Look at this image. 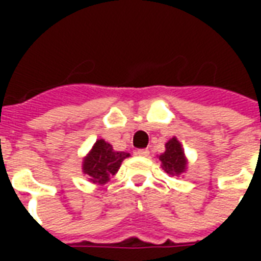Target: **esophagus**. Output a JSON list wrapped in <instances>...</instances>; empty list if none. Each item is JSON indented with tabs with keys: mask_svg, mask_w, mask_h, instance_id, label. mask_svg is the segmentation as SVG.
Returning <instances> with one entry per match:
<instances>
[{
	"mask_svg": "<svg viewBox=\"0 0 261 261\" xmlns=\"http://www.w3.org/2000/svg\"><path fill=\"white\" fill-rule=\"evenodd\" d=\"M137 155H140V156H148V155H149V151L145 149V148H142V149H137Z\"/></svg>",
	"mask_w": 261,
	"mask_h": 261,
	"instance_id": "esophagus-1",
	"label": "esophagus"
}]
</instances>
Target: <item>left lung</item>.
I'll list each match as a JSON object with an SVG mask.
<instances>
[{
	"mask_svg": "<svg viewBox=\"0 0 261 261\" xmlns=\"http://www.w3.org/2000/svg\"><path fill=\"white\" fill-rule=\"evenodd\" d=\"M162 168L170 176H179L181 172L186 169V159L185 152L181 149L180 142L176 138H172L170 141L166 142V151L161 156Z\"/></svg>",
	"mask_w": 261,
	"mask_h": 261,
	"instance_id": "left-lung-1",
	"label": "left lung"
}]
</instances>
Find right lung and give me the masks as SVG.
I'll return each mask as SVG.
<instances>
[{"mask_svg":"<svg viewBox=\"0 0 261 261\" xmlns=\"http://www.w3.org/2000/svg\"><path fill=\"white\" fill-rule=\"evenodd\" d=\"M127 156H130V153L117 152L105 140H97L84 161V173L93 183L103 185L119 170L123 159Z\"/></svg>","mask_w":261,"mask_h":261,"instance_id":"obj_1","label":"right lung"}]
</instances>
